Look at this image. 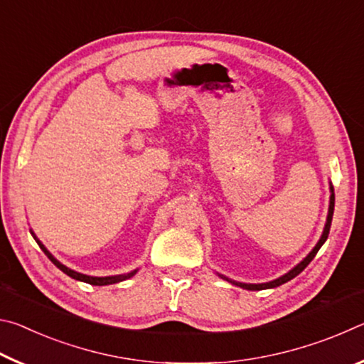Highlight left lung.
Instances as JSON below:
<instances>
[{
	"mask_svg": "<svg viewBox=\"0 0 364 364\" xmlns=\"http://www.w3.org/2000/svg\"><path fill=\"white\" fill-rule=\"evenodd\" d=\"M331 191H332V194H331V204H329V213H328V221H326V226H324V231H323V236H321V239H319V242L316 244V247L313 249L310 254H308V257L305 258L304 262H300L297 267H295L294 269H291L289 271L287 274H284V276H281V278H278V279H274V281H271V282H267V284H244V282H236V281H231V279H228L230 282H232V284H236V286H239V287H242V289H247V291H262V289H271V287H278V286H281V284H284V282H287V281H291V279H294L295 276L297 274H300L301 271H304L308 264H310V262L313 260V258H315V255L318 254V250L321 249V245L326 242V239H328V236H329V230H331V223H332V215H334V200H336V197H334V189L331 188Z\"/></svg>",
	"mask_w": 364,
	"mask_h": 364,
	"instance_id": "1",
	"label": "left lung"
}]
</instances>
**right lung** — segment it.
Returning <instances> with one entry per match:
<instances>
[{
  "label": "right lung",
  "mask_w": 364,
  "mask_h": 364,
  "mask_svg": "<svg viewBox=\"0 0 364 364\" xmlns=\"http://www.w3.org/2000/svg\"><path fill=\"white\" fill-rule=\"evenodd\" d=\"M35 237V236H33ZM35 241L38 242V245H40V249L45 252V254L48 255V258L49 260H51L54 264H56V267L60 269V271H64V273L67 274V276H70V278H73V279H77V281H83V282H88V284H91V286H106V284H115V282H120V281H125V279H128V278H132V276L136 273V271H132V273H128V274H119V276H107V278H93V276H86V274H80V273H77V271H73V269H70V268H67V267H64L63 263H59L56 258H54L51 254H49V252L46 250V247L45 245H43L38 239L35 237Z\"/></svg>",
  "instance_id": "obj_1"
}]
</instances>
